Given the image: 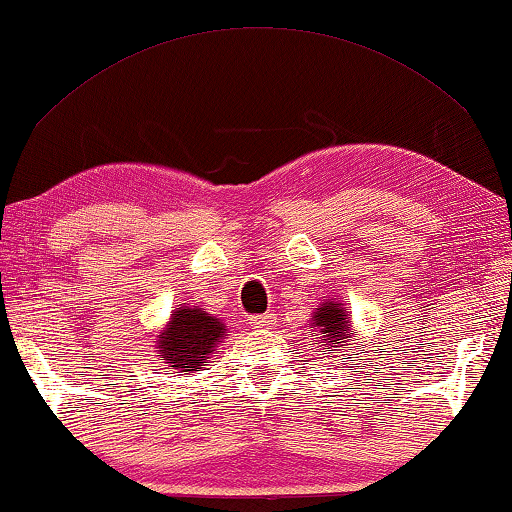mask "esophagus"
<instances>
[{"mask_svg": "<svg viewBox=\"0 0 512 512\" xmlns=\"http://www.w3.org/2000/svg\"><path fill=\"white\" fill-rule=\"evenodd\" d=\"M249 326H254V329H263V326H270L274 322L272 313H263V315H249Z\"/></svg>", "mask_w": 512, "mask_h": 512, "instance_id": "1", "label": "esophagus"}]
</instances>
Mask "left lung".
<instances>
[{
	"mask_svg": "<svg viewBox=\"0 0 512 512\" xmlns=\"http://www.w3.org/2000/svg\"><path fill=\"white\" fill-rule=\"evenodd\" d=\"M313 326H317V329L324 333L326 342H329L331 354L340 351L335 347H340V342L351 335L347 311H342L338 304H322V308H317V313L313 315Z\"/></svg>",
	"mask_w": 512,
	"mask_h": 512,
	"instance_id": "obj_1",
	"label": "left lung"
}]
</instances>
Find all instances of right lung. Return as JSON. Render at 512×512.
<instances>
[{
    "mask_svg": "<svg viewBox=\"0 0 512 512\" xmlns=\"http://www.w3.org/2000/svg\"><path fill=\"white\" fill-rule=\"evenodd\" d=\"M224 324L199 308H181L172 315L167 331L158 340L161 360H167L172 370L197 372L201 363L213 354L217 342L224 338Z\"/></svg>",
    "mask_w": 512,
    "mask_h": 512,
    "instance_id": "1",
    "label": "right lung"
}]
</instances>
